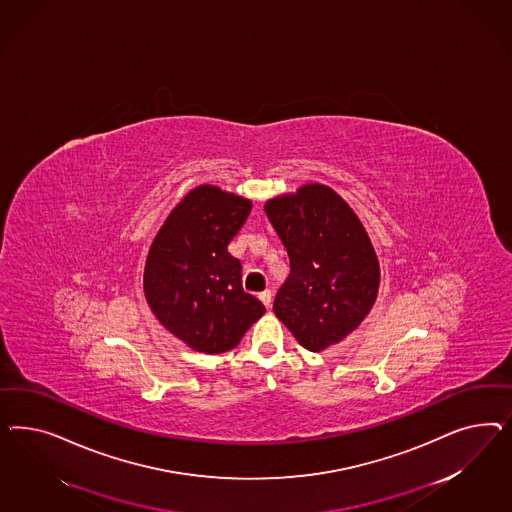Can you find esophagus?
Returning <instances> with one entry per match:
<instances>
[{"label":"esophagus","mask_w":512,"mask_h":512,"mask_svg":"<svg viewBox=\"0 0 512 512\" xmlns=\"http://www.w3.org/2000/svg\"><path fill=\"white\" fill-rule=\"evenodd\" d=\"M259 298H261V302H263L266 308H272V293H270V291L259 293Z\"/></svg>","instance_id":"esophagus-1"}]
</instances>
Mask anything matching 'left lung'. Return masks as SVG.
Returning a JSON list of instances; mask_svg holds the SVG:
<instances>
[{"label":"left lung","mask_w":512,"mask_h":512,"mask_svg":"<svg viewBox=\"0 0 512 512\" xmlns=\"http://www.w3.org/2000/svg\"><path fill=\"white\" fill-rule=\"evenodd\" d=\"M264 212L291 263L274 313L302 347L319 353L349 336L375 304L381 272L370 236L323 184L270 199Z\"/></svg>","instance_id":"8db88e82"}]
</instances>
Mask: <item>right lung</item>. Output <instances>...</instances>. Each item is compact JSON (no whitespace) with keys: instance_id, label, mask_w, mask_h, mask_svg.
<instances>
[{"instance_id":"obj_1","label":"right lung","mask_w":512,"mask_h":512,"mask_svg":"<svg viewBox=\"0 0 512 512\" xmlns=\"http://www.w3.org/2000/svg\"><path fill=\"white\" fill-rule=\"evenodd\" d=\"M251 201L216 186L195 187L174 206L144 266V296L157 321L191 349L217 355L236 347L264 306L242 287L229 244Z\"/></svg>"}]
</instances>
